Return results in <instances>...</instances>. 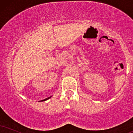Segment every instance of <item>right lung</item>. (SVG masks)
Returning a JSON list of instances; mask_svg holds the SVG:
<instances>
[{
  "mask_svg": "<svg viewBox=\"0 0 133 133\" xmlns=\"http://www.w3.org/2000/svg\"><path fill=\"white\" fill-rule=\"evenodd\" d=\"M52 96H50V97H48V98H47V99H44V100H42V101H46V100H47V99H50V97H51Z\"/></svg>",
  "mask_w": 133,
  "mask_h": 133,
  "instance_id": "right-lung-1",
  "label": "right lung"
}]
</instances>
